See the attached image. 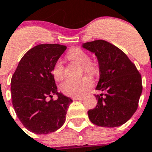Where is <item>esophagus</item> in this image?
<instances>
[{"label": "esophagus", "instance_id": "obj_1", "mask_svg": "<svg viewBox=\"0 0 152 152\" xmlns=\"http://www.w3.org/2000/svg\"><path fill=\"white\" fill-rule=\"evenodd\" d=\"M84 99V96H75L72 98V100H82Z\"/></svg>", "mask_w": 152, "mask_h": 152}]
</instances>
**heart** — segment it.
<instances>
[{
  "instance_id": "1",
  "label": "heart",
  "mask_w": 152,
  "mask_h": 152,
  "mask_svg": "<svg viewBox=\"0 0 152 152\" xmlns=\"http://www.w3.org/2000/svg\"><path fill=\"white\" fill-rule=\"evenodd\" d=\"M67 57L70 60L77 62L82 66L83 71L91 76H95L99 72L97 64L90 61V57L86 52L78 48H73L69 51ZM52 76L57 81H60L64 77V66L62 62L57 61L52 69ZM93 82L89 77L80 79H69L62 83L59 89L64 94L69 96L82 95L92 86Z\"/></svg>"
}]
</instances>
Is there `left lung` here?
Masks as SVG:
<instances>
[{
	"instance_id": "obj_1",
	"label": "left lung",
	"mask_w": 152,
	"mask_h": 152,
	"mask_svg": "<svg viewBox=\"0 0 152 152\" xmlns=\"http://www.w3.org/2000/svg\"><path fill=\"white\" fill-rule=\"evenodd\" d=\"M82 47L97 58L100 80L95 95L97 104L88 111L89 119L100 127H119L137 110L142 93L141 74L127 55L104 40L83 43Z\"/></svg>"
}]
</instances>
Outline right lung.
Returning a JSON list of instances; mask_svg holds the SVG:
<instances>
[{
	"label": "right lung",
	"instance_id": "1",
	"mask_svg": "<svg viewBox=\"0 0 152 152\" xmlns=\"http://www.w3.org/2000/svg\"><path fill=\"white\" fill-rule=\"evenodd\" d=\"M66 46L42 44L22 57L12 76L11 92L15 113L25 128L37 134L59 129L72 100L57 91L52 69ZM56 95L57 100L52 99ZM51 97L49 102L47 100Z\"/></svg>",
	"mask_w": 152,
	"mask_h": 152
}]
</instances>
